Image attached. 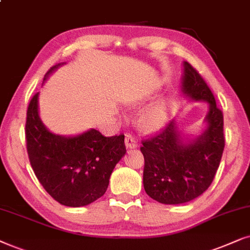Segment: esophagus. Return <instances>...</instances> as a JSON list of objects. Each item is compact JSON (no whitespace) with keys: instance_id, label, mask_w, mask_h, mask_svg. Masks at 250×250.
Wrapping results in <instances>:
<instances>
[{"instance_id":"esophagus-1","label":"esophagus","mask_w":250,"mask_h":250,"mask_svg":"<svg viewBox=\"0 0 250 250\" xmlns=\"http://www.w3.org/2000/svg\"><path fill=\"white\" fill-rule=\"evenodd\" d=\"M125 146H127L128 148H134V147H136V146L138 145L137 139H136V138L134 137V136L130 135V134L125 135Z\"/></svg>"}]
</instances>
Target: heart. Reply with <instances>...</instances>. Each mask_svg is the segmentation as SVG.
Masks as SVG:
<instances>
[{
  "label": "heart",
  "mask_w": 250,
  "mask_h": 250,
  "mask_svg": "<svg viewBox=\"0 0 250 250\" xmlns=\"http://www.w3.org/2000/svg\"><path fill=\"white\" fill-rule=\"evenodd\" d=\"M167 118L165 104H156L145 109L139 119V125L145 131H155L162 127Z\"/></svg>",
  "instance_id": "obj_1"
}]
</instances>
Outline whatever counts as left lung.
Segmentation results:
<instances>
[{
    "mask_svg": "<svg viewBox=\"0 0 250 250\" xmlns=\"http://www.w3.org/2000/svg\"><path fill=\"white\" fill-rule=\"evenodd\" d=\"M183 91L195 101H207L209 127L193 142L183 143L176 123L143 139V183L148 197L166 205H179L201 195L214 181L225 146L224 119L210 88L197 69L184 62Z\"/></svg>",
    "mask_w": 250,
    "mask_h": 250,
    "instance_id": "obj_1",
    "label": "left lung"
}]
</instances>
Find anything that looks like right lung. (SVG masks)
Masks as SVG:
<instances>
[{
	"label": "right lung",
	"mask_w": 250,
	"mask_h": 250,
	"mask_svg": "<svg viewBox=\"0 0 250 250\" xmlns=\"http://www.w3.org/2000/svg\"><path fill=\"white\" fill-rule=\"evenodd\" d=\"M59 65L62 62L52 66L45 78ZM38 96L29 102L25 127L34 174L59 204L68 207L91 204L105 194L113 169L127 152L125 135L106 137L96 129L75 137L53 135L40 120Z\"/></svg>",
	"instance_id": "add662e5"
}]
</instances>
